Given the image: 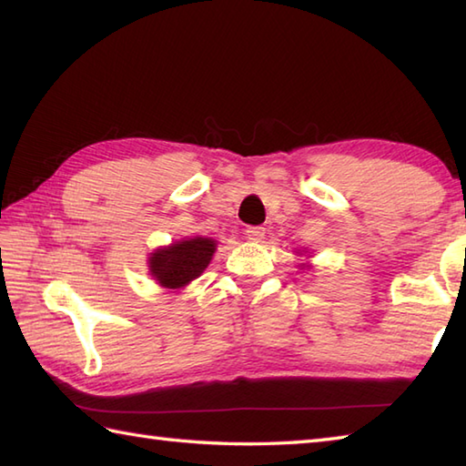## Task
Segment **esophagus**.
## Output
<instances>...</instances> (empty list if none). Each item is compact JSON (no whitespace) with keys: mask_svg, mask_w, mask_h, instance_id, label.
I'll return each instance as SVG.
<instances>
[{"mask_svg":"<svg viewBox=\"0 0 466 466\" xmlns=\"http://www.w3.org/2000/svg\"><path fill=\"white\" fill-rule=\"evenodd\" d=\"M264 236H266V228H262V226H250L248 230H246V238L252 242H260Z\"/></svg>","mask_w":466,"mask_h":466,"instance_id":"1","label":"esophagus"}]
</instances>
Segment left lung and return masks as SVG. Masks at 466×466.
I'll use <instances>...</instances> for the list:
<instances>
[{
    "label": "left lung",
    "instance_id": "left-lung-1",
    "mask_svg": "<svg viewBox=\"0 0 466 466\" xmlns=\"http://www.w3.org/2000/svg\"><path fill=\"white\" fill-rule=\"evenodd\" d=\"M296 254H299V256H302V254H304V256H306V250H300V252H296ZM299 268H300V270H304V268H309V270H310V264H309V262H300V264H299Z\"/></svg>",
    "mask_w": 466,
    "mask_h": 466
}]
</instances>
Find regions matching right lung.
Here are the masks:
<instances>
[{
	"instance_id": "obj_1",
	"label": "right lung",
	"mask_w": 466,
	"mask_h": 466,
	"mask_svg": "<svg viewBox=\"0 0 466 466\" xmlns=\"http://www.w3.org/2000/svg\"><path fill=\"white\" fill-rule=\"evenodd\" d=\"M216 240L192 236L160 246L147 256V272L157 286L167 290H182L192 280L200 279L216 252Z\"/></svg>"
}]
</instances>
